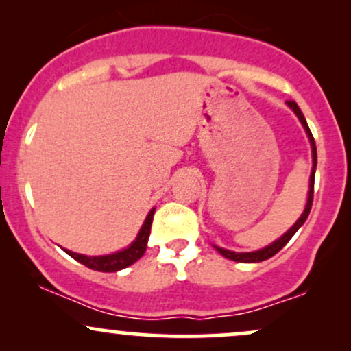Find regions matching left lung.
<instances>
[{
    "label": "left lung",
    "instance_id": "left-lung-1",
    "mask_svg": "<svg viewBox=\"0 0 351 351\" xmlns=\"http://www.w3.org/2000/svg\"><path fill=\"white\" fill-rule=\"evenodd\" d=\"M287 106L292 108L293 112H295V115L299 117L300 123L304 125L305 132H307L308 138H310V145H312V156H313V168H312V175H310V189H308V199H307V206H305L304 213H302V216L299 217V221H297L293 226L289 229L287 232H285L284 236L280 237V239H277L276 243H272L271 245H267V247L261 249V251H254V252H232V251H228V249H223V247H217V245H215L216 251L221 254V256L228 257V259L231 261H236V263H261V261H265L269 259V257L276 256L277 252L280 251L282 247H284L285 244L289 243V241L292 239V236L295 234L297 231H299V228L302 226V224L305 223V219L308 217V213L310 209H312V201H313V181H315V168H317V147H315V140H313L312 136V132H310L308 125H307V120H305L304 114H302V110L299 108V106H297L293 100H287Z\"/></svg>",
    "mask_w": 351,
    "mask_h": 351
}]
</instances>
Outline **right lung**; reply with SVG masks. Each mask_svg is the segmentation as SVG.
<instances>
[{
	"mask_svg": "<svg viewBox=\"0 0 351 351\" xmlns=\"http://www.w3.org/2000/svg\"><path fill=\"white\" fill-rule=\"evenodd\" d=\"M153 215H155V209H152V211L148 213L147 219H145L143 226H142V229H140L136 239L130 245H128L127 249H123V251L115 252V254H108V256H99V257H87V256H82V254L67 251V249H64V251L69 254L72 259H75L77 263L84 264L88 269H94V271H99V272L120 271V269H125V267H128V265L136 263V261L143 256L145 251H147Z\"/></svg>",
	"mask_w": 351,
	"mask_h": 351,
	"instance_id": "right-lung-1",
	"label": "right lung"
}]
</instances>
